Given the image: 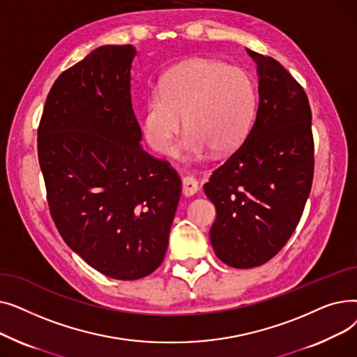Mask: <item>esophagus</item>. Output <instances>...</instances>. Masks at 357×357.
Instances as JSON below:
<instances>
[{
    "mask_svg": "<svg viewBox=\"0 0 357 357\" xmlns=\"http://www.w3.org/2000/svg\"><path fill=\"white\" fill-rule=\"evenodd\" d=\"M198 192V182L194 176H185L182 179V194L185 197H191Z\"/></svg>",
    "mask_w": 357,
    "mask_h": 357,
    "instance_id": "1",
    "label": "esophagus"
}]
</instances>
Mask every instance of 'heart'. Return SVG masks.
Masks as SVG:
<instances>
[{
  "label": "heart",
  "instance_id": "b5f03b06",
  "mask_svg": "<svg viewBox=\"0 0 357 357\" xmlns=\"http://www.w3.org/2000/svg\"><path fill=\"white\" fill-rule=\"evenodd\" d=\"M257 109V88L241 68L214 59H192L169 70L158 92L146 98L143 135L155 152L167 155L188 130L178 153L186 158L226 153L246 139Z\"/></svg>",
  "mask_w": 357,
  "mask_h": 357
}]
</instances>
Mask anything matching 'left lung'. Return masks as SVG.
<instances>
[{"mask_svg":"<svg viewBox=\"0 0 357 357\" xmlns=\"http://www.w3.org/2000/svg\"><path fill=\"white\" fill-rule=\"evenodd\" d=\"M248 53L259 73L256 120L204 185L217 211L213 249L237 269L264 265L287 245L314 178L312 116L304 88L271 56Z\"/></svg>","mask_w":357,"mask_h":357,"instance_id":"obj_1","label":"left lung"}]
</instances>
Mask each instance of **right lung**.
<instances>
[{"instance_id": "add662e5", "label": "right lung", "mask_w": 357, "mask_h": 357, "mask_svg": "<svg viewBox=\"0 0 357 357\" xmlns=\"http://www.w3.org/2000/svg\"><path fill=\"white\" fill-rule=\"evenodd\" d=\"M131 45L101 46L54 81L37 128L52 220L105 276L135 280L163 261L182 182L139 144Z\"/></svg>"}]
</instances>
